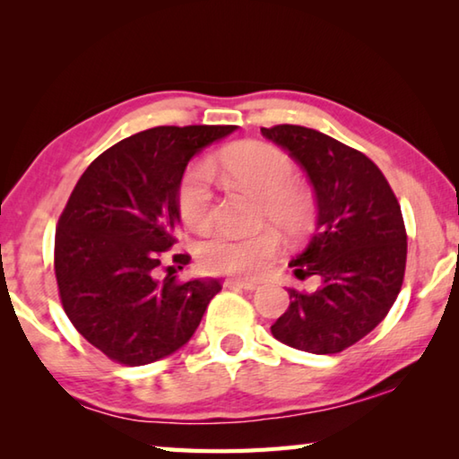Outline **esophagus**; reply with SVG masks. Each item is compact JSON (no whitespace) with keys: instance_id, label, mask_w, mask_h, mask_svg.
I'll use <instances>...</instances> for the list:
<instances>
[{"instance_id":"34e87169","label":"esophagus","mask_w":459,"mask_h":459,"mask_svg":"<svg viewBox=\"0 0 459 459\" xmlns=\"http://www.w3.org/2000/svg\"><path fill=\"white\" fill-rule=\"evenodd\" d=\"M224 287H240V290H247V291H255L259 287V283L255 281H245V279H227L224 281Z\"/></svg>"}]
</instances>
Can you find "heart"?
I'll list each match as a JSON object with an SVG mask.
<instances>
[{"label": "heart", "instance_id": "heart-1", "mask_svg": "<svg viewBox=\"0 0 459 459\" xmlns=\"http://www.w3.org/2000/svg\"><path fill=\"white\" fill-rule=\"evenodd\" d=\"M229 180L263 200V219L277 230L298 237L312 221V196L293 184L295 168L290 155L267 143L235 145L216 160ZM211 169L194 164L184 174L178 188V208L188 227L202 230L212 222ZM279 253V238L273 232L255 237H232L227 232L202 240L196 257L208 273H232L259 277L271 267Z\"/></svg>", "mask_w": 459, "mask_h": 459}]
</instances>
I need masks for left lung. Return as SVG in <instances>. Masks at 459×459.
I'll return each mask as SVG.
<instances>
[{
	"instance_id": "left-lung-1",
	"label": "left lung",
	"mask_w": 459,
	"mask_h": 459,
	"mask_svg": "<svg viewBox=\"0 0 459 459\" xmlns=\"http://www.w3.org/2000/svg\"><path fill=\"white\" fill-rule=\"evenodd\" d=\"M261 134L306 169L317 204L314 235L290 267L320 287L287 290L290 307L271 333L304 352H342L385 320L401 291L407 232L397 196L375 161L330 135L301 126Z\"/></svg>"
}]
</instances>
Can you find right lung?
Here are the masks:
<instances>
[{
	"instance_id": "add662e5",
	"label": "right lung",
	"mask_w": 459,
	"mask_h": 459,
	"mask_svg": "<svg viewBox=\"0 0 459 459\" xmlns=\"http://www.w3.org/2000/svg\"><path fill=\"white\" fill-rule=\"evenodd\" d=\"M235 129H147L108 147L76 182L58 219L54 271L68 320L111 360L143 367L180 351L222 290L211 277L158 279V267L176 245L186 166Z\"/></svg>"
}]
</instances>
